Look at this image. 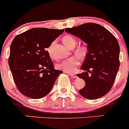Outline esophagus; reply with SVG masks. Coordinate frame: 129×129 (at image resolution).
<instances>
[{
	"label": "esophagus",
	"mask_w": 129,
	"mask_h": 129,
	"mask_svg": "<svg viewBox=\"0 0 129 129\" xmlns=\"http://www.w3.org/2000/svg\"><path fill=\"white\" fill-rule=\"evenodd\" d=\"M69 74H70V75L73 78H76L77 77H78L77 76L76 74L75 73H69Z\"/></svg>",
	"instance_id": "34e87169"
}]
</instances>
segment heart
<instances>
[{
	"label": "heart",
	"instance_id": "obj_1",
	"mask_svg": "<svg viewBox=\"0 0 129 129\" xmlns=\"http://www.w3.org/2000/svg\"><path fill=\"white\" fill-rule=\"evenodd\" d=\"M63 42L64 44L69 48H73L76 44V40L75 38L70 35H66L63 37ZM53 45L54 42H53L51 45L47 48L48 53L50 56H51V54H52V47ZM87 50L86 46L84 45H80L76 48L75 51L78 55L81 57H84L86 55ZM79 64H80L79 57L74 56L69 57V58L63 59L62 61L57 64V67L58 69L62 70L63 71H68V72H73L76 70L77 66Z\"/></svg>",
	"mask_w": 129,
	"mask_h": 129
}]
</instances>
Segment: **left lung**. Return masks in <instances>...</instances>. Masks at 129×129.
<instances>
[{"label":"left lung","mask_w":129,"mask_h":129,"mask_svg":"<svg viewBox=\"0 0 129 129\" xmlns=\"http://www.w3.org/2000/svg\"><path fill=\"white\" fill-rule=\"evenodd\" d=\"M64 30L87 44L88 53L81 68L86 72L76 74L85 81L79 93L89 99L104 96L112 88L120 66L117 40L109 30L97 23H84Z\"/></svg>","instance_id":"1"}]
</instances>
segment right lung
Masks as SVG:
<instances>
[{"label": "right lung", "instance_id": "1", "mask_svg": "<svg viewBox=\"0 0 129 129\" xmlns=\"http://www.w3.org/2000/svg\"><path fill=\"white\" fill-rule=\"evenodd\" d=\"M64 29L35 28L19 34L10 45L9 64L18 91L40 99L51 91L62 71L54 69L46 48Z\"/></svg>", "mask_w": 129, "mask_h": 129}]
</instances>
